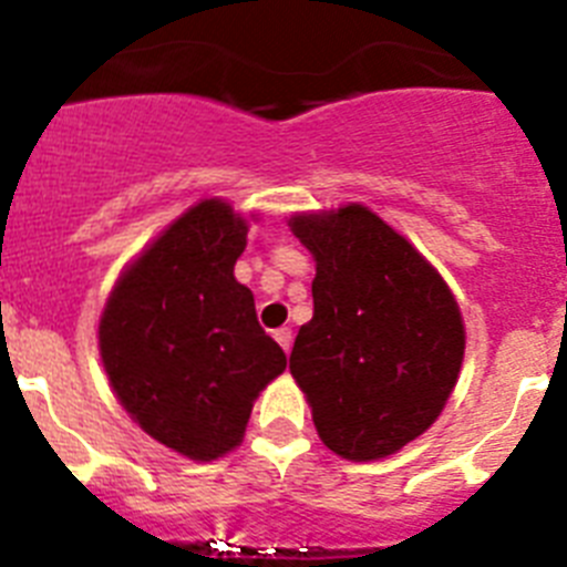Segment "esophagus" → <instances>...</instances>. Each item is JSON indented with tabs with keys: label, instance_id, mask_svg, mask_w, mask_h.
<instances>
[{
	"label": "esophagus",
	"instance_id": "34e87169",
	"mask_svg": "<svg viewBox=\"0 0 567 567\" xmlns=\"http://www.w3.org/2000/svg\"><path fill=\"white\" fill-rule=\"evenodd\" d=\"M275 340H278L284 352H289V349H292V329H289V327L275 329Z\"/></svg>",
	"mask_w": 567,
	"mask_h": 567
}]
</instances>
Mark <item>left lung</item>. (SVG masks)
Instances as JSON below:
<instances>
[{"label": "left lung", "mask_w": 567, "mask_h": 567, "mask_svg": "<svg viewBox=\"0 0 567 567\" xmlns=\"http://www.w3.org/2000/svg\"><path fill=\"white\" fill-rule=\"evenodd\" d=\"M315 255V312L289 372L320 440L346 460L389 457L443 412L463 363L457 300L432 264L360 204L295 215Z\"/></svg>", "instance_id": "1"}]
</instances>
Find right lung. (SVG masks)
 Here are the masks:
<instances>
[{
	"instance_id": "obj_1",
	"label": "right lung",
	"mask_w": 567,
	"mask_h": 567,
	"mask_svg": "<svg viewBox=\"0 0 567 567\" xmlns=\"http://www.w3.org/2000/svg\"><path fill=\"white\" fill-rule=\"evenodd\" d=\"M247 224L224 202L187 209L115 284L99 323L107 378L150 437L189 460L240 443L287 354L233 275Z\"/></svg>"
}]
</instances>
